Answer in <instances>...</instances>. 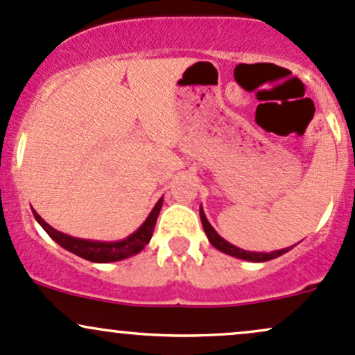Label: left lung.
Wrapping results in <instances>:
<instances>
[{
	"label": "left lung",
	"mask_w": 355,
	"mask_h": 355,
	"mask_svg": "<svg viewBox=\"0 0 355 355\" xmlns=\"http://www.w3.org/2000/svg\"><path fill=\"white\" fill-rule=\"evenodd\" d=\"M200 220H202L203 230H205L207 237H209V242L211 243V245L217 248V250L223 252V254L232 255V257H237V259H242V260H248V262H267V260L277 259V257L287 254V252L292 248V247H287V248H282V250L270 252V254H263V252L242 250V248L232 245L230 242H227V240H223L222 237H220L217 232H215L214 227L210 225L209 220H207L205 214H203V210H202V207H200Z\"/></svg>",
	"instance_id": "8db88e82"
}]
</instances>
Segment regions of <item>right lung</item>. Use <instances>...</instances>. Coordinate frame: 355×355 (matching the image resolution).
<instances>
[{
    "mask_svg": "<svg viewBox=\"0 0 355 355\" xmlns=\"http://www.w3.org/2000/svg\"><path fill=\"white\" fill-rule=\"evenodd\" d=\"M162 203H164V198H160V200L157 202V205L153 207V210L150 211V215L146 217L145 222L138 227L137 232H133L132 235H128V237L123 240H118V242H98V240H85L71 237V235L63 234V232L55 230L51 225H48L35 210L33 215L35 218L38 220L40 225L43 227L44 232H46L58 245L67 248L71 254L81 257V259L89 260V262L108 263L116 262V260H123L126 257H132L138 254V252H141V248H144L146 243L150 242V239H152L155 223H157L158 214H160L162 209Z\"/></svg>",
    "mask_w": 355,
    "mask_h": 355,
    "instance_id": "right-lung-1",
    "label": "right lung"
}]
</instances>
